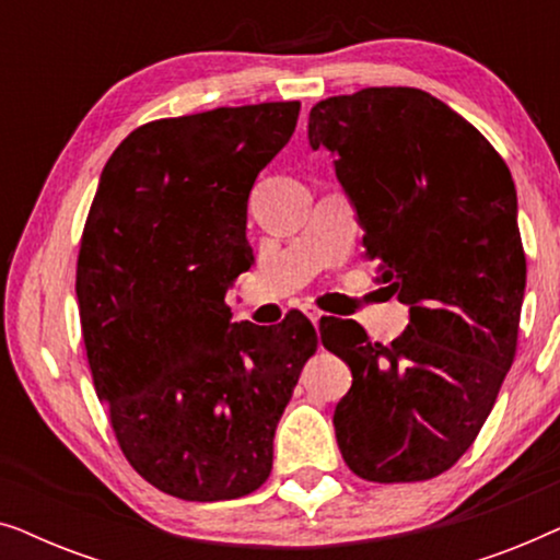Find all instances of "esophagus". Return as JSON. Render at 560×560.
Wrapping results in <instances>:
<instances>
[{
    "label": "esophagus",
    "mask_w": 560,
    "mask_h": 560,
    "mask_svg": "<svg viewBox=\"0 0 560 560\" xmlns=\"http://www.w3.org/2000/svg\"><path fill=\"white\" fill-rule=\"evenodd\" d=\"M305 316L313 320V326H318L320 320H324V313H320L318 308H313V305H308V308H305Z\"/></svg>",
    "instance_id": "obj_1"
}]
</instances>
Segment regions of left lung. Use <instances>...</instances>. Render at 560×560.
I'll use <instances>...</instances> for the list:
<instances>
[{
	"mask_svg": "<svg viewBox=\"0 0 560 560\" xmlns=\"http://www.w3.org/2000/svg\"><path fill=\"white\" fill-rule=\"evenodd\" d=\"M308 142L334 155L364 259L410 313L387 347L357 320L320 331L351 370L334 410L341 456L380 485L439 477L477 439L515 359L525 252L510 167L451 106L405 86L318 102Z\"/></svg>",
	"mask_w": 560,
	"mask_h": 560,
	"instance_id": "left-lung-1",
	"label": "left lung"
}]
</instances>
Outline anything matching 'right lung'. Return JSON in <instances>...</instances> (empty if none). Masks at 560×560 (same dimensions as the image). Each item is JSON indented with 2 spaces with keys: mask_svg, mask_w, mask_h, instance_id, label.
<instances>
[{
  "mask_svg": "<svg viewBox=\"0 0 560 560\" xmlns=\"http://www.w3.org/2000/svg\"><path fill=\"white\" fill-rule=\"evenodd\" d=\"M298 102L158 119L104 165L75 270L83 343L121 454L160 492L236 500L265 485L272 439L318 347L301 311L232 324L255 265L247 201L295 132Z\"/></svg>",
  "mask_w": 560,
  "mask_h": 560,
  "instance_id": "obj_1",
  "label": "right lung"
}]
</instances>
